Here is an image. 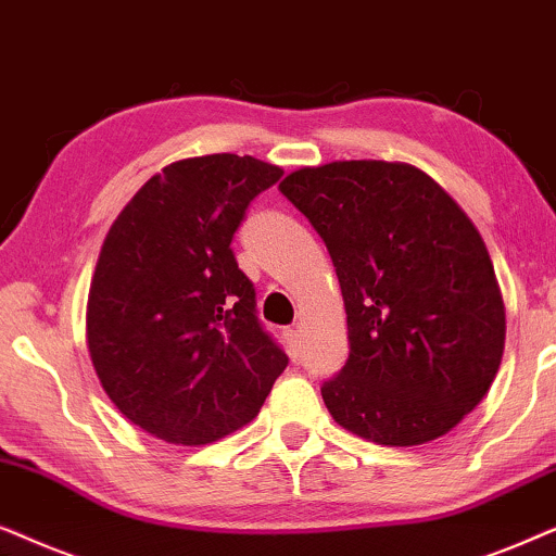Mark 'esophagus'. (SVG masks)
Returning a JSON list of instances; mask_svg holds the SVG:
<instances>
[{
	"instance_id": "obj_1",
	"label": "esophagus",
	"mask_w": 556,
	"mask_h": 556,
	"mask_svg": "<svg viewBox=\"0 0 556 556\" xmlns=\"http://www.w3.org/2000/svg\"><path fill=\"white\" fill-rule=\"evenodd\" d=\"M285 338H287V343H290V348L294 353L300 351V328L298 325H292V328H287L285 330Z\"/></svg>"
}]
</instances>
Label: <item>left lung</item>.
I'll use <instances>...</instances> for the list:
<instances>
[{
  "label": "left lung",
  "instance_id": "left-lung-1",
  "mask_svg": "<svg viewBox=\"0 0 556 556\" xmlns=\"http://www.w3.org/2000/svg\"><path fill=\"white\" fill-rule=\"evenodd\" d=\"M336 266L348 361L323 381L332 419L379 445L447 434L498 374L506 313L485 243L421 169L351 160L279 185Z\"/></svg>",
  "mask_w": 556,
  "mask_h": 556
}]
</instances>
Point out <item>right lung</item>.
Listing matches in <instances>:
<instances>
[{"label":"right lung","mask_w":556,"mask_h":556,"mask_svg":"<svg viewBox=\"0 0 556 556\" xmlns=\"http://www.w3.org/2000/svg\"><path fill=\"white\" fill-rule=\"evenodd\" d=\"M282 169L205 154L150 177L118 213L88 292L86 336L124 417L175 445L251 421L290 358L256 315L231 241Z\"/></svg>","instance_id":"right-lung-1"}]
</instances>
